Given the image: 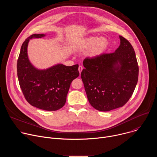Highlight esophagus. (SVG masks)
<instances>
[{
  "label": "esophagus",
  "instance_id": "obj_1",
  "mask_svg": "<svg viewBox=\"0 0 157 157\" xmlns=\"http://www.w3.org/2000/svg\"><path fill=\"white\" fill-rule=\"evenodd\" d=\"M82 69H83V68H82V66H79V68H78V71H79V73H80V74H81V71H82Z\"/></svg>",
  "mask_w": 157,
  "mask_h": 157
}]
</instances>
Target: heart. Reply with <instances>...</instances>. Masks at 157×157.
Masks as SVG:
<instances>
[{
    "mask_svg": "<svg viewBox=\"0 0 157 157\" xmlns=\"http://www.w3.org/2000/svg\"><path fill=\"white\" fill-rule=\"evenodd\" d=\"M107 41L104 37L89 36L80 42L77 48L79 50L89 49L88 55L91 56H96L100 55L107 47Z\"/></svg>",
    "mask_w": 157,
    "mask_h": 157,
    "instance_id": "b5f03b06",
    "label": "heart"
}]
</instances>
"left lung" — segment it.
<instances>
[{"instance_id":"8db88e82","label":"left lung","mask_w":157,"mask_h":157,"mask_svg":"<svg viewBox=\"0 0 157 157\" xmlns=\"http://www.w3.org/2000/svg\"><path fill=\"white\" fill-rule=\"evenodd\" d=\"M114 53H102L83 61L81 77L88 101L96 109L109 111L124 105L132 96L139 77V66L130 43L119 36Z\"/></svg>"}]
</instances>
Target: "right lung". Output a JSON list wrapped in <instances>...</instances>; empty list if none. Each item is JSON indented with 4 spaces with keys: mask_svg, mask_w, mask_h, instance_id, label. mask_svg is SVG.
I'll list each match as a JSON object with an SVG mask.
<instances>
[{
    "mask_svg": "<svg viewBox=\"0 0 157 157\" xmlns=\"http://www.w3.org/2000/svg\"><path fill=\"white\" fill-rule=\"evenodd\" d=\"M43 36L44 34H33L22 44L17 64V76L21 91L30 104L55 111L65 104L71 83L79 75V66L58 64L47 70L35 68L28 58V43L30 39Z\"/></svg>",
    "mask_w": 157,
    "mask_h": 157,
    "instance_id": "right-lung-1",
    "label": "right lung"
}]
</instances>
